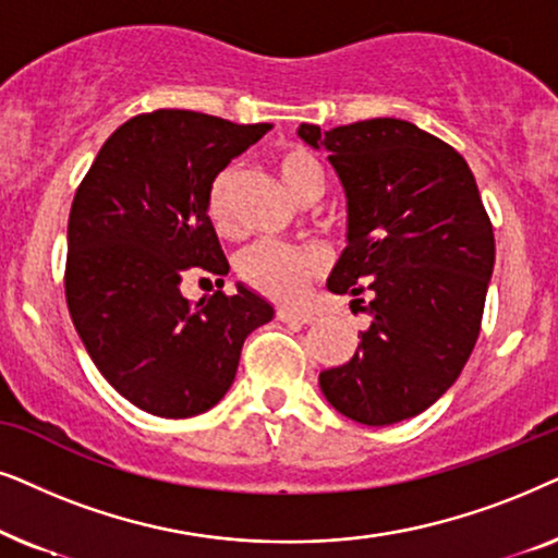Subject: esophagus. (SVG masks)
Returning <instances> with one entry per match:
<instances>
[{
	"instance_id": "1",
	"label": "esophagus",
	"mask_w": 558,
	"mask_h": 558,
	"mask_svg": "<svg viewBox=\"0 0 558 558\" xmlns=\"http://www.w3.org/2000/svg\"><path fill=\"white\" fill-rule=\"evenodd\" d=\"M278 318L286 324H311L316 316L306 308H278Z\"/></svg>"
}]
</instances>
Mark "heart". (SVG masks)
Masks as SVG:
<instances>
[{
	"instance_id": "b5f03b06",
	"label": "heart",
	"mask_w": 558,
	"mask_h": 558,
	"mask_svg": "<svg viewBox=\"0 0 558 558\" xmlns=\"http://www.w3.org/2000/svg\"><path fill=\"white\" fill-rule=\"evenodd\" d=\"M275 170L283 178L286 189L301 204H314L324 193V168L306 147L288 143L272 155ZM232 181L234 168L214 175L206 196V214L219 232L232 229ZM324 257L311 247H293L280 242H255L236 257V275L252 291L275 301L301 299L311 280L322 270Z\"/></svg>"
}]
</instances>
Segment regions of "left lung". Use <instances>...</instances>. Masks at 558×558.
Here are the masks:
<instances>
[{
  "label": "left lung",
  "mask_w": 558,
  "mask_h": 558,
  "mask_svg": "<svg viewBox=\"0 0 558 558\" xmlns=\"http://www.w3.org/2000/svg\"><path fill=\"white\" fill-rule=\"evenodd\" d=\"M347 193V250L329 291L373 316L347 365L318 385L347 418L367 426L413 418L447 392L477 344L495 234L466 160L403 119L377 117L322 132Z\"/></svg>",
  "instance_id": "1"
}]
</instances>
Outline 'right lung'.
<instances>
[{
	"instance_id": "add662e5",
	"label": "right lung",
	"mask_w": 558,
	"mask_h": 558,
	"mask_svg": "<svg viewBox=\"0 0 558 558\" xmlns=\"http://www.w3.org/2000/svg\"><path fill=\"white\" fill-rule=\"evenodd\" d=\"M270 128L185 109L137 114L104 143L73 196L63 278L73 326L111 388L160 418L217 405L247 333L272 318L244 286L198 303L181 293L189 275L225 286L206 196Z\"/></svg>"
}]
</instances>
